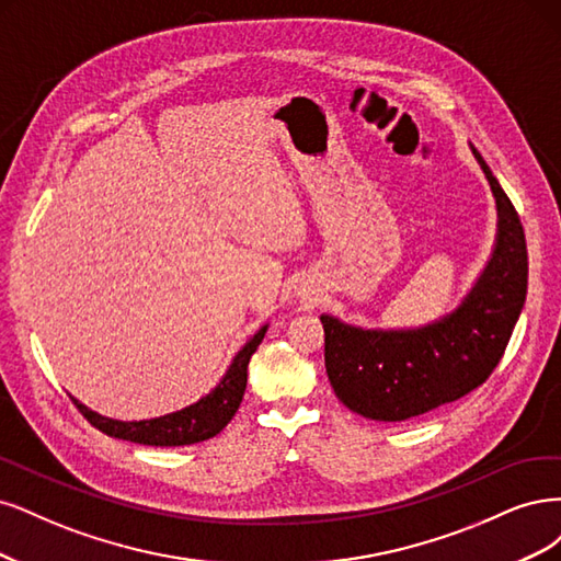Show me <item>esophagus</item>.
Wrapping results in <instances>:
<instances>
[{"label": "esophagus", "mask_w": 561, "mask_h": 561, "mask_svg": "<svg viewBox=\"0 0 561 561\" xmlns=\"http://www.w3.org/2000/svg\"><path fill=\"white\" fill-rule=\"evenodd\" d=\"M302 300H310V302H312L314 298H312V296H307V294H305V296H302Z\"/></svg>", "instance_id": "1"}]
</instances>
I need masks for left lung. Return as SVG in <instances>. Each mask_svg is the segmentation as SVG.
Instances as JSON below:
<instances>
[{
    "label": "left lung",
    "mask_w": 561,
    "mask_h": 561,
    "mask_svg": "<svg viewBox=\"0 0 561 561\" xmlns=\"http://www.w3.org/2000/svg\"><path fill=\"white\" fill-rule=\"evenodd\" d=\"M496 201V242L457 310L420 329H358L321 314L323 360L337 399L375 422H405L478 389L505 352L527 298L519 216L471 147Z\"/></svg>",
    "instance_id": "1"
}]
</instances>
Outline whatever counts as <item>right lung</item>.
<instances>
[{
    "label": "right lung",
    "instance_id": "obj_1",
    "mask_svg": "<svg viewBox=\"0 0 561 561\" xmlns=\"http://www.w3.org/2000/svg\"><path fill=\"white\" fill-rule=\"evenodd\" d=\"M265 331H267V323L256 331L254 337H249L247 345L234 354L230 368L221 377V382L216 385L207 396H203L201 401L184 410L162 414V417H156V420L121 422L112 417H102V414L85 408L77 399L71 401L77 403V408L90 424L112 438L130 440L139 445H153V447H179V445L203 443L207 438H214L216 433H221L228 426V422L234 417V412H238L247 389L249 358L259 350V345L265 337Z\"/></svg>",
    "mask_w": 561,
    "mask_h": 561
}]
</instances>
